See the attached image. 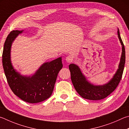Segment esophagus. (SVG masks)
Returning a JSON list of instances; mask_svg holds the SVG:
<instances>
[{
  "label": "esophagus",
  "instance_id": "34e87169",
  "mask_svg": "<svg viewBox=\"0 0 129 129\" xmlns=\"http://www.w3.org/2000/svg\"><path fill=\"white\" fill-rule=\"evenodd\" d=\"M65 60H66L67 63H70L73 61V58L70 56H67L66 58H65Z\"/></svg>",
  "mask_w": 129,
  "mask_h": 129
}]
</instances>
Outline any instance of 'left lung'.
I'll list each match as a JSON object with an SVG mask.
<instances>
[{"mask_svg": "<svg viewBox=\"0 0 129 129\" xmlns=\"http://www.w3.org/2000/svg\"><path fill=\"white\" fill-rule=\"evenodd\" d=\"M117 34L122 45V54L118 69L109 82L103 85H94L89 82L78 65L71 63L69 65L71 78L74 87L83 98L90 100H99L105 99L114 91L118 86L122 76L125 63V49L119 29Z\"/></svg>", "mask_w": 129, "mask_h": 129, "instance_id": "1", "label": "left lung"}]
</instances>
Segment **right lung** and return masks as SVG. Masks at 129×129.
I'll return each mask as SVG.
<instances>
[{
  "label": "right lung",
  "mask_w": 129,
  "mask_h": 129,
  "mask_svg": "<svg viewBox=\"0 0 129 129\" xmlns=\"http://www.w3.org/2000/svg\"><path fill=\"white\" fill-rule=\"evenodd\" d=\"M24 30H12L4 42L2 62L9 86L17 96L29 103H38L46 100L53 93L58 74L62 69V57L44 63L32 75H22L11 62L13 42Z\"/></svg>",
  "instance_id": "1"
}]
</instances>
